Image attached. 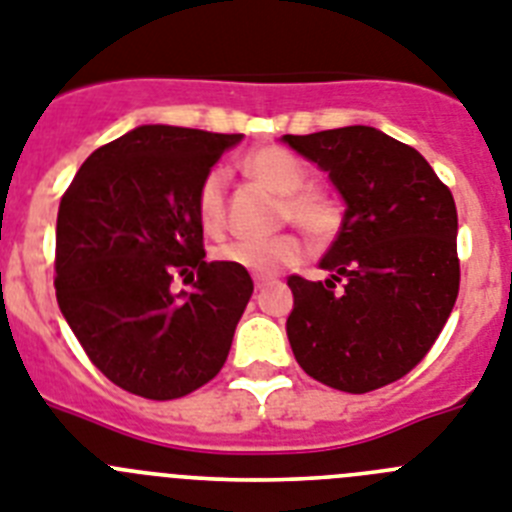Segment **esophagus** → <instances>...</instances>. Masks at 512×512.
<instances>
[{
	"instance_id": "obj_1",
	"label": "esophagus",
	"mask_w": 512,
	"mask_h": 512,
	"mask_svg": "<svg viewBox=\"0 0 512 512\" xmlns=\"http://www.w3.org/2000/svg\"><path fill=\"white\" fill-rule=\"evenodd\" d=\"M253 285H256V290H264V287L274 285V279H269V277H253Z\"/></svg>"
}]
</instances>
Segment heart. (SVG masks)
Instances as JSON below:
<instances>
[{
  "instance_id": "obj_1",
  "label": "heart",
  "mask_w": 512,
  "mask_h": 512,
  "mask_svg": "<svg viewBox=\"0 0 512 512\" xmlns=\"http://www.w3.org/2000/svg\"><path fill=\"white\" fill-rule=\"evenodd\" d=\"M243 168L266 189L282 196L279 217L298 225L308 238L329 240L339 230V204L323 189L308 186L310 170L298 155L282 147H264L246 157ZM227 173L222 168L207 170L196 189V214L204 230L217 233L225 225ZM305 256V243L295 233H279L272 238H238L217 248V259L240 266L256 277H272L287 266H295Z\"/></svg>"
}]
</instances>
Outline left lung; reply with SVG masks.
<instances>
[{"mask_svg":"<svg viewBox=\"0 0 512 512\" xmlns=\"http://www.w3.org/2000/svg\"><path fill=\"white\" fill-rule=\"evenodd\" d=\"M282 139L326 170L347 204L321 259L331 277L287 279L292 355L336 391L368 393L399 381L430 352L458 298L451 189L414 147L373 126Z\"/></svg>","mask_w":512,"mask_h":512,"instance_id":"left-lung-1","label":"left lung"}]
</instances>
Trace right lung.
<instances>
[{"label": "right lung", "mask_w": 512, "mask_h": 512, "mask_svg": "<svg viewBox=\"0 0 512 512\" xmlns=\"http://www.w3.org/2000/svg\"><path fill=\"white\" fill-rule=\"evenodd\" d=\"M243 134L137 126L87 157L56 217V300L108 381L181 399L220 373L251 274L204 261L196 189ZM176 276L191 293L169 290Z\"/></svg>", "instance_id": "right-lung-1"}]
</instances>
